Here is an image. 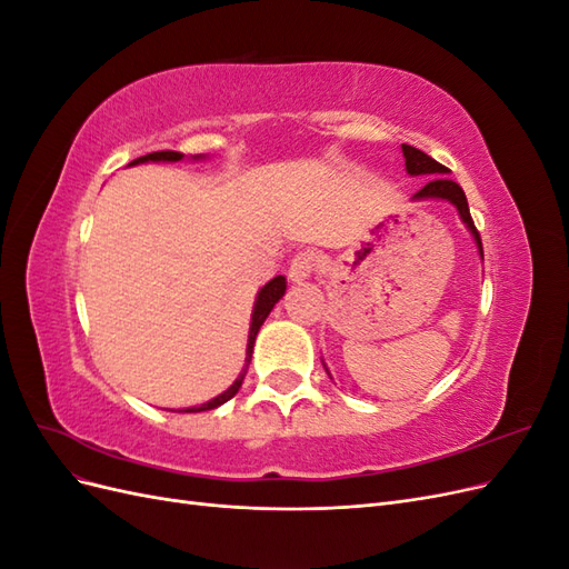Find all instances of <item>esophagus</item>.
I'll return each mask as SVG.
<instances>
[{
    "label": "esophagus",
    "mask_w": 569,
    "mask_h": 569,
    "mask_svg": "<svg viewBox=\"0 0 569 569\" xmlns=\"http://www.w3.org/2000/svg\"><path fill=\"white\" fill-rule=\"evenodd\" d=\"M313 270H316V256L303 251V253L295 256V261L289 263V280L291 282H303V280L311 278Z\"/></svg>",
    "instance_id": "34e87169"
}]
</instances>
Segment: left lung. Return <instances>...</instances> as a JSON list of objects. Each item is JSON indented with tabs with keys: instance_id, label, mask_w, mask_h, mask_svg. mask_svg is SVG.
Listing matches in <instances>:
<instances>
[{
	"instance_id": "obj_1",
	"label": "left lung",
	"mask_w": 569,
	"mask_h": 569,
	"mask_svg": "<svg viewBox=\"0 0 569 569\" xmlns=\"http://www.w3.org/2000/svg\"><path fill=\"white\" fill-rule=\"evenodd\" d=\"M401 151H403V159H406V173L408 176H412V178H416V176H429V178H432L420 189L418 194H412V201L435 199V201H449L451 206H456L460 220L465 222V228H468V232L475 239L479 258H481V261H485V251H481V239H479V232H477L475 222H472L468 199H465V192H462L458 182H453L451 178H446V176L451 173V170L446 168V166H441V163H437L432 157H427L425 151L410 147V144H401ZM325 370H327V366H325ZM327 375H330V370H327Z\"/></svg>"
}]
</instances>
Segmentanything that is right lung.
<instances>
[{
    "label": "right lung",
    "instance_id": "1",
    "mask_svg": "<svg viewBox=\"0 0 569 569\" xmlns=\"http://www.w3.org/2000/svg\"><path fill=\"white\" fill-rule=\"evenodd\" d=\"M184 159V153L180 151H153V153H147V157H140L134 159L130 166H140V163H178ZM192 161H203L206 157L203 153H194V157H189ZM284 289H287V278H282V274H278V278H272L266 287L258 289L256 295V301H253V311H251V327H249V341H247V358H244V368L242 372L237 375V380L222 391L218 393L216 399L206 401L201 406H192V408H184V412H201V410H213L218 406H222L226 401H230L232 396L239 391V387H242L244 382V375L249 370V363H251V353H253V343H256V335L258 330H261V325L266 322V318L270 316V311L274 308V303H278L282 297H284Z\"/></svg>",
    "mask_w": 569,
    "mask_h": 569
}]
</instances>
